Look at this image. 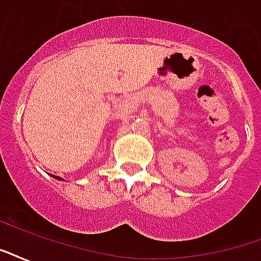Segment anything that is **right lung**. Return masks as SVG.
<instances>
[{"mask_svg":"<svg viewBox=\"0 0 261 261\" xmlns=\"http://www.w3.org/2000/svg\"><path fill=\"white\" fill-rule=\"evenodd\" d=\"M53 178H56V179H60V180H63V179L60 178V176H55V175H53Z\"/></svg>","mask_w":261,"mask_h":261,"instance_id":"right-lung-1","label":"right lung"}]
</instances>
